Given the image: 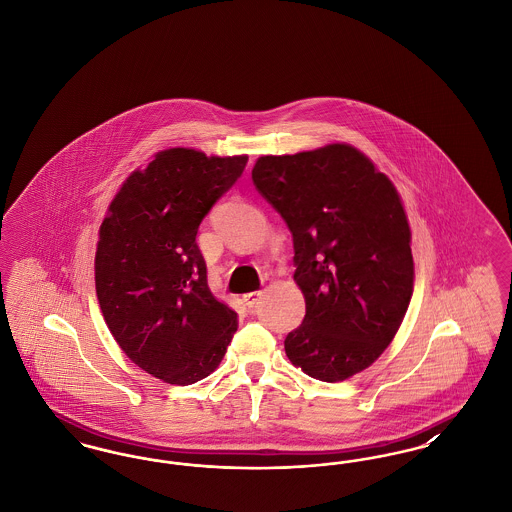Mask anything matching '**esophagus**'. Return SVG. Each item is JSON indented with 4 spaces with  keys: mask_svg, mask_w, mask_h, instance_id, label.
<instances>
[{
    "mask_svg": "<svg viewBox=\"0 0 512 512\" xmlns=\"http://www.w3.org/2000/svg\"><path fill=\"white\" fill-rule=\"evenodd\" d=\"M261 295H263V292H261V290H259V292H249L245 293L242 299H244L245 305H247V307L251 309V307H255V303H257V301L261 299Z\"/></svg>",
    "mask_w": 512,
    "mask_h": 512,
    "instance_id": "esophagus-1",
    "label": "esophagus"
}]
</instances>
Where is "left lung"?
I'll return each mask as SVG.
<instances>
[{"instance_id":"obj_1","label":"left lung","mask_w":512,"mask_h":512,"mask_svg":"<svg viewBox=\"0 0 512 512\" xmlns=\"http://www.w3.org/2000/svg\"><path fill=\"white\" fill-rule=\"evenodd\" d=\"M251 178L286 220L305 318L286 336L292 365L341 382L397 334L414 282L411 228L384 172L349 144L259 157Z\"/></svg>"}]
</instances>
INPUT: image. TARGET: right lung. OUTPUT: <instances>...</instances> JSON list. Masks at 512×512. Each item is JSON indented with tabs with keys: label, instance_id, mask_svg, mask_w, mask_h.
I'll return each instance as SVG.
<instances>
[{
	"label": "right lung",
	"instance_id": "obj_1",
	"mask_svg": "<svg viewBox=\"0 0 512 512\" xmlns=\"http://www.w3.org/2000/svg\"><path fill=\"white\" fill-rule=\"evenodd\" d=\"M245 163L247 155L159 151L126 178L101 222L96 293L103 318L128 359L167 384L207 378L238 330V315L209 290L195 236Z\"/></svg>",
	"mask_w": 512,
	"mask_h": 512
}]
</instances>
